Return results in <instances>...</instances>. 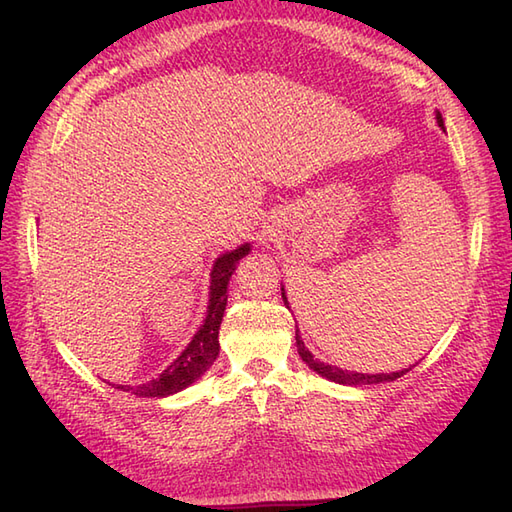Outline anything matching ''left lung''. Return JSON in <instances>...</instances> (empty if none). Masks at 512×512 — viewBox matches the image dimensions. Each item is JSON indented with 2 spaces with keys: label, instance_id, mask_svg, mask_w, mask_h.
<instances>
[{
  "label": "left lung",
  "instance_id": "1",
  "mask_svg": "<svg viewBox=\"0 0 512 512\" xmlns=\"http://www.w3.org/2000/svg\"><path fill=\"white\" fill-rule=\"evenodd\" d=\"M436 118H438V125L444 129V121H442V114L438 112L436 114ZM284 290V288H281ZM281 297H284V303L288 306V299H286V292H281ZM297 350H299V356L303 358V361H306V365L312 369V372H317V374H321L323 378H328V380H334V383H339V385H378V383H387V380H396V378H400V376H405L409 369H400V372H391V374H356V372H347V369H339V367H334V365H328V363H321V361H317V358H314L310 352H308V347L303 345V341H301V336H299V328H297Z\"/></svg>",
  "mask_w": 512,
  "mask_h": 512
}]
</instances>
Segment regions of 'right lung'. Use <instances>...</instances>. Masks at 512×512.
<instances>
[{
    "instance_id": "1",
    "label": "right lung",
    "mask_w": 512,
    "mask_h": 512,
    "mask_svg": "<svg viewBox=\"0 0 512 512\" xmlns=\"http://www.w3.org/2000/svg\"><path fill=\"white\" fill-rule=\"evenodd\" d=\"M250 244L239 246L231 253H224L217 257V262L211 270V292H209V310H206V319L200 325V330L195 332L193 341L187 345L176 361H173L165 372H162L156 380H149L145 385L129 387V385H118L121 391H132L136 396L143 398H165L171 394H178L184 387L195 383L206 369L213 365V361L220 354V341H217V334H220V323L226 310V299H228V279L235 273V266L239 259L248 255Z\"/></svg>"
}]
</instances>
